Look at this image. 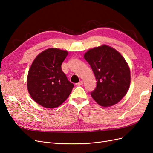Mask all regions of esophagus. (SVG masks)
Here are the masks:
<instances>
[{
	"mask_svg": "<svg viewBox=\"0 0 153 153\" xmlns=\"http://www.w3.org/2000/svg\"><path fill=\"white\" fill-rule=\"evenodd\" d=\"M82 84H83V81H80L79 82L77 83V84H76V85L80 86V85H82Z\"/></svg>",
	"mask_w": 153,
	"mask_h": 153,
	"instance_id": "34e87169",
	"label": "esophagus"
}]
</instances>
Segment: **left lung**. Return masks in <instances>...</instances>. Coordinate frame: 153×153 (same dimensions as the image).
<instances>
[{
    "label": "left lung",
    "mask_w": 153,
    "mask_h": 153,
    "mask_svg": "<svg viewBox=\"0 0 153 153\" xmlns=\"http://www.w3.org/2000/svg\"><path fill=\"white\" fill-rule=\"evenodd\" d=\"M84 58L97 80L92 98L100 105L107 107L117 103L126 94L130 85V69L117 51L107 45L90 49Z\"/></svg>",
    "instance_id": "1"
}]
</instances>
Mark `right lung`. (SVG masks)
<instances>
[{"instance_id":"1","label":"right lung","mask_w":153,"mask_h":153,"mask_svg":"<svg viewBox=\"0 0 153 153\" xmlns=\"http://www.w3.org/2000/svg\"><path fill=\"white\" fill-rule=\"evenodd\" d=\"M68 52L50 48L39 53L31 64L27 89L32 98L45 108H54L65 101L74 87L61 68Z\"/></svg>"}]
</instances>
